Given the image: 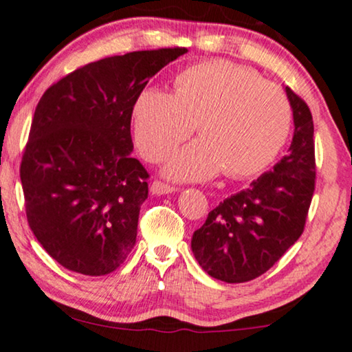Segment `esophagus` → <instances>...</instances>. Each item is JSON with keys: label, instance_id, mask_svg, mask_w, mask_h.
<instances>
[{"label": "esophagus", "instance_id": "34e87169", "mask_svg": "<svg viewBox=\"0 0 352 352\" xmlns=\"http://www.w3.org/2000/svg\"><path fill=\"white\" fill-rule=\"evenodd\" d=\"M177 188L169 183H164L161 180H155L151 183V192L153 195H169V192H175Z\"/></svg>", "mask_w": 352, "mask_h": 352}]
</instances>
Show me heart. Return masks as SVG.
<instances>
[{
    "mask_svg": "<svg viewBox=\"0 0 352 352\" xmlns=\"http://www.w3.org/2000/svg\"><path fill=\"white\" fill-rule=\"evenodd\" d=\"M195 126L202 140L172 156L167 174L201 180L225 169L231 178H250L284 150L292 107L280 87L226 60L188 67L175 78L174 96L150 87L133 105V137L151 162L166 160Z\"/></svg>",
    "mask_w": 352,
    "mask_h": 352,
    "instance_id": "b5f03b06",
    "label": "heart"
}]
</instances>
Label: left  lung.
Wrapping results in <instances>:
<instances>
[{
	"label": "left lung",
	"instance_id": "8db88e82",
	"mask_svg": "<svg viewBox=\"0 0 352 352\" xmlns=\"http://www.w3.org/2000/svg\"><path fill=\"white\" fill-rule=\"evenodd\" d=\"M285 92L295 124L289 155L249 188L220 202L192 234L197 263L228 284L265 274L305 230L316 186L314 124L303 98L290 87Z\"/></svg>",
	"mask_w": 352,
	"mask_h": 352
}]
</instances>
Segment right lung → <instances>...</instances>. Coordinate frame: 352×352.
I'll use <instances>...</instances> for the list:
<instances>
[{
  "label": "right lung",
  "mask_w": 352,
  "mask_h": 352,
  "mask_svg": "<svg viewBox=\"0 0 352 352\" xmlns=\"http://www.w3.org/2000/svg\"><path fill=\"white\" fill-rule=\"evenodd\" d=\"M188 52L162 47L76 68L39 98L21 162L28 225L63 268L105 276L135 245L150 178L131 156L137 97Z\"/></svg>",
  "instance_id": "right-lung-1"
}]
</instances>
